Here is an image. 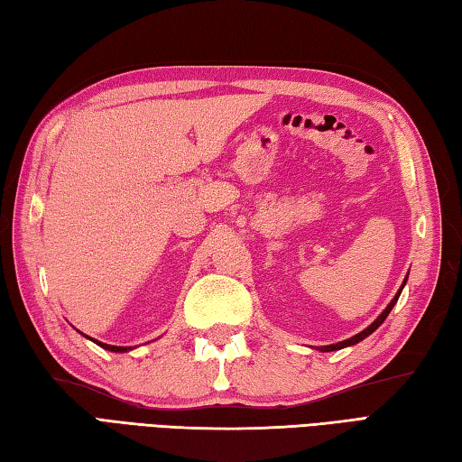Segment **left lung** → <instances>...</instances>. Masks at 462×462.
Returning <instances> with one entry per match:
<instances>
[{
  "mask_svg": "<svg viewBox=\"0 0 462 462\" xmlns=\"http://www.w3.org/2000/svg\"><path fill=\"white\" fill-rule=\"evenodd\" d=\"M402 287H404V283H402ZM402 287L399 289V293L397 295H394V299L391 300V303H389V307L387 309H384L383 310V313L379 315V317H376V321L374 323H371L369 327H366L365 328V331H361L359 335H355V337H351V338H346V341H341V343H337V345H327V346H321V351L323 353H328V351H337V349H343V346H351V345H355V343H359V341H363V338L365 337H369L373 331H376V327H379V325H383V321H384V319H387L389 317V313H391V309L394 307V303H397V300H399V295H401V291H402Z\"/></svg>",
  "mask_w": 462,
  "mask_h": 462,
  "instance_id": "1",
  "label": "left lung"
}]
</instances>
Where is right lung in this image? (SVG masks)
Here are the masks:
<instances>
[{"mask_svg": "<svg viewBox=\"0 0 462 462\" xmlns=\"http://www.w3.org/2000/svg\"><path fill=\"white\" fill-rule=\"evenodd\" d=\"M96 343H97V341H96ZM97 345H101L103 349L113 351V353H125V351H129V346H116V345H106V343H97Z\"/></svg>", "mask_w": 462, "mask_h": 462, "instance_id": "right-lung-1", "label": "right lung"}]
</instances>
